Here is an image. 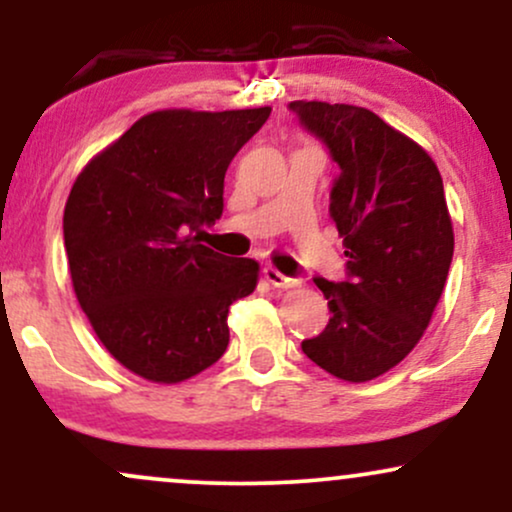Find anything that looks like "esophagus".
<instances>
[{
    "instance_id": "obj_1",
    "label": "esophagus",
    "mask_w": 512,
    "mask_h": 512,
    "mask_svg": "<svg viewBox=\"0 0 512 512\" xmlns=\"http://www.w3.org/2000/svg\"><path fill=\"white\" fill-rule=\"evenodd\" d=\"M262 274H264V279L274 286V289H291V286H296V279L281 274L279 269H274V267H264Z\"/></svg>"
}]
</instances>
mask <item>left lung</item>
<instances>
[{"mask_svg": "<svg viewBox=\"0 0 512 512\" xmlns=\"http://www.w3.org/2000/svg\"><path fill=\"white\" fill-rule=\"evenodd\" d=\"M342 173L330 214L344 238L342 284L320 279L330 322L303 354L346 383L395 368L424 337L445 289L455 233L433 158L368 108L293 101Z\"/></svg>", "mask_w": 512, "mask_h": 512, "instance_id": "1", "label": "left lung"}]
</instances>
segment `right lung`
<instances>
[{
    "mask_svg": "<svg viewBox=\"0 0 512 512\" xmlns=\"http://www.w3.org/2000/svg\"><path fill=\"white\" fill-rule=\"evenodd\" d=\"M272 108L139 117L86 163L64 204L72 286L115 361L151 383L202 373L228 346V308L260 264L199 243L223 211L233 156Z\"/></svg>",
    "mask_w": 512,
    "mask_h": 512,
    "instance_id": "right-lung-1",
    "label": "right lung"
}]
</instances>
